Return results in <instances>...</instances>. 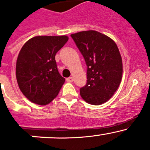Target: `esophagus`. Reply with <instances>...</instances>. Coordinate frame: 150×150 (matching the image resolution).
Segmentation results:
<instances>
[{
  "label": "esophagus",
  "instance_id": "34e87169",
  "mask_svg": "<svg viewBox=\"0 0 150 150\" xmlns=\"http://www.w3.org/2000/svg\"><path fill=\"white\" fill-rule=\"evenodd\" d=\"M66 81L68 83H72L73 81V78H72V77H69V78H66Z\"/></svg>",
  "mask_w": 150,
  "mask_h": 150
}]
</instances>
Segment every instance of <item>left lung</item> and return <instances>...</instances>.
<instances>
[{"label": "left lung", "mask_w": 150, "mask_h": 150, "mask_svg": "<svg viewBox=\"0 0 150 150\" xmlns=\"http://www.w3.org/2000/svg\"><path fill=\"white\" fill-rule=\"evenodd\" d=\"M87 66V82L80 89L88 104L107 102L118 88L122 79V59L116 43L94 30L71 35Z\"/></svg>", "instance_id": "1"}]
</instances>
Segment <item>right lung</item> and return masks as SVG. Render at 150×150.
Segmentation results:
<instances>
[{"label": "right lung", "instance_id": "1", "mask_svg": "<svg viewBox=\"0 0 150 150\" xmlns=\"http://www.w3.org/2000/svg\"><path fill=\"white\" fill-rule=\"evenodd\" d=\"M67 40L66 35L36 36L22 46L16 76L19 89L30 102L46 105L58 95L65 79L59 72L55 56Z\"/></svg>", "mask_w": 150, "mask_h": 150}]
</instances>
